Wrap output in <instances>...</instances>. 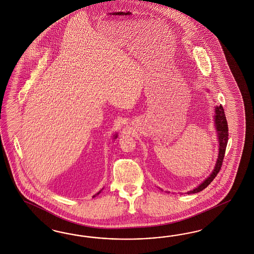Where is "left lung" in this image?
<instances>
[{"label":"left lung","mask_w":254,"mask_h":254,"mask_svg":"<svg viewBox=\"0 0 254 254\" xmlns=\"http://www.w3.org/2000/svg\"><path fill=\"white\" fill-rule=\"evenodd\" d=\"M215 112L216 129L218 132L219 142H220V151H219V156H218V160L216 163L215 169L213 170V172L210 174L209 177L207 178L198 187L194 188L192 191L188 192V194L195 193V192H198L202 191V190H204L214 180V178L217 176V174L221 170L222 165H223V157H224V154H225V149L227 146L228 135H229L228 134V125H227L226 117L224 115V110H223V106L222 105L217 106Z\"/></svg>","instance_id":"obj_1"}]
</instances>
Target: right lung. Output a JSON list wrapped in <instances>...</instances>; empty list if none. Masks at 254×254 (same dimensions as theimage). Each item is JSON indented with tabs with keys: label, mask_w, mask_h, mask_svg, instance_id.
I'll return each mask as SVG.
<instances>
[{
	"label": "right lung",
	"mask_w": 254,
	"mask_h": 254,
	"mask_svg": "<svg viewBox=\"0 0 254 254\" xmlns=\"http://www.w3.org/2000/svg\"><path fill=\"white\" fill-rule=\"evenodd\" d=\"M100 192H98V193H97V194H99V193H100ZM97 194H95V195H94V196H96V195H97Z\"/></svg>",
	"instance_id": "right-lung-1"
}]
</instances>
